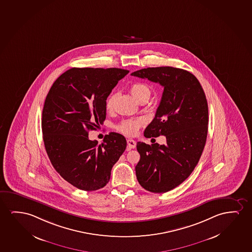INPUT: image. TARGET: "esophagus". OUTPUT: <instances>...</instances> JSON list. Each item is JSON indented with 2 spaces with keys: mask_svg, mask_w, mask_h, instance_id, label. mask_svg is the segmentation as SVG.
Here are the masks:
<instances>
[{
  "mask_svg": "<svg viewBox=\"0 0 252 252\" xmlns=\"http://www.w3.org/2000/svg\"><path fill=\"white\" fill-rule=\"evenodd\" d=\"M127 144H128V149H135L136 147V142L133 139H128Z\"/></svg>",
  "mask_w": 252,
  "mask_h": 252,
  "instance_id": "34e87169",
  "label": "esophagus"
}]
</instances>
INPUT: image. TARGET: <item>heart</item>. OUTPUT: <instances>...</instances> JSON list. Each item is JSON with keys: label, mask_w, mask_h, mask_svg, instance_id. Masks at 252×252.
Returning a JSON list of instances; mask_svg holds the SVG:
<instances>
[{"label": "heart", "mask_w": 252, "mask_h": 252, "mask_svg": "<svg viewBox=\"0 0 252 252\" xmlns=\"http://www.w3.org/2000/svg\"><path fill=\"white\" fill-rule=\"evenodd\" d=\"M130 93L132 96L135 97L136 101H138L139 103L142 100H148L151 94V90L149 87V85L143 84V83H135L130 86L129 88ZM114 98L115 95L110 94L109 97L106 100V108L107 110H111L113 106ZM143 122L142 119H127L124 120L119 124L118 129L119 131L124 133L127 135H134L136 134V132L138 130L139 128L142 126Z\"/></svg>", "instance_id": "1"}]
</instances>
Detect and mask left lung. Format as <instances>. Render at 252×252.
<instances>
[{
    "label": "left lung",
    "instance_id": "obj_1",
    "mask_svg": "<svg viewBox=\"0 0 252 252\" xmlns=\"http://www.w3.org/2000/svg\"><path fill=\"white\" fill-rule=\"evenodd\" d=\"M132 76L159 83L164 91L147 138L165 135V145L136 143L141 159L135 167L147 191H170L189 177L199 162L208 130V105L202 86L191 72L171 66L149 67Z\"/></svg>",
    "mask_w": 252,
    "mask_h": 252
}]
</instances>
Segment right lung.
Returning <instances> with one entry per match:
<instances>
[{
    "mask_svg": "<svg viewBox=\"0 0 252 252\" xmlns=\"http://www.w3.org/2000/svg\"><path fill=\"white\" fill-rule=\"evenodd\" d=\"M120 68H71L56 79L43 108V141L61 177L84 191L106 186L126 149L124 135L111 132L101 144L88 137L106 118V100L128 74Z\"/></svg>",
    "mask_w": 252,
    "mask_h": 252,
    "instance_id": "1",
    "label": "right lung"
}]
</instances>
